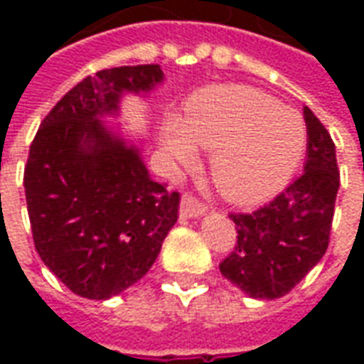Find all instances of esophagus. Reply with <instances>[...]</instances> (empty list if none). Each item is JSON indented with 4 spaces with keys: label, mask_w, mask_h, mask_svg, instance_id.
Returning a JSON list of instances; mask_svg holds the SVG:
<instances>
[{
    "label": "esophagus",
    "mask_w": 364,
    "mask_h": 364,
    "mask_svg": "<svg viewBox=\"0 0 364 364\" xmlns=\"http://www.w3.org/2000/svg\"><path fill=\"white\" fill-rule=\"evenodd\" d=\"M206 210V206L195 198L193 195H183L181 198V205H179V216H181L183 220H187V218H198V216H203Z\"/></svg>",
    "instance_id": "esophagus-1"
}]
</instances>
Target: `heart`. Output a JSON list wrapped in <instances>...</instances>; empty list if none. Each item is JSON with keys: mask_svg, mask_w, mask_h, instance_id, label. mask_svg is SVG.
I'll return each mask as SVG.
<instances>
[{"mask_svg": "<svg viewBox=\"0 0 364 364\" xmlns=\"http://www.w3.org/2000/svg\"><path fill=\"white\" fill-rule=\"evenodd\" d=\"M195 146L213 151L210 169L224 197L253 205L273 197L304 156L306 124L277 99L244 85L200 91L179 122H167L164 148L177 164L195 159Z\"/></svg>", "mask_w": 364, "mask_h": 364, "instance_id": "b5f03b06", "label": "heart"}]
</instances>
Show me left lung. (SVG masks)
<instances>
[{
  "mask_svg": "<svg viewBox=\"0 0 364 364\" xmlns=\"http://www.w3.org/2000/svg\"><path fill=\"white\" fill-rule=\"evenodd\" d=\"M304 120V173L259 210L230 214L237 245L220 263V273L250 298L284 296L328 250L339 189L336 144L308 107Z\"/></svg>",
  "mask_w": 364,
  "mask_h": 364,
  "instance_id": "left-lung-1",
  "label": "left lung"
}]
</instances>
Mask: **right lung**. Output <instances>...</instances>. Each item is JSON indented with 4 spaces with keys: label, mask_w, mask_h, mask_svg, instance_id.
<instances>
[{
    "label": "right lung",
    "mask_w": 364,
    "mask_h": 364,
    "mask_svg": "<svg viewBox=\"0 0 364 364\" xmlns=\"http://www.w3.org/2000/svg\"><path fill=\"white\" fill-rule=\"evenodd\" d=\"M161 82L158 64L101 70L60 99L31 144L23 183L35 247L77 296L107 300L140 281L177 222L179 193L154 181L140 146L103 120Z\"/></svg>",
    "instance_id": "add662e5"
}]
</instances>
